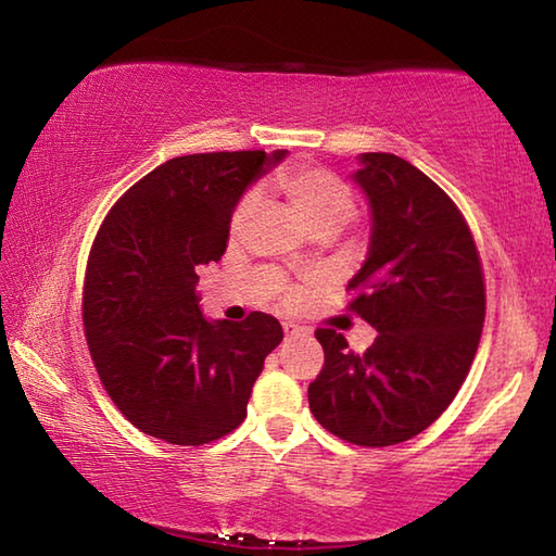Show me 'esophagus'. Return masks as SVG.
I'll list each match as a JSON object with an SVG mask.
<instances>
[{
    "instance_id": "obj_1",
    "label": "esophagus",
    "mask_w": 556,
    "mask_h": 556,
    "mask_svg": "<svg viewBox=\"0 0 556 556\" xmlns=\"http://www.w3.org/2000/svg\"><path fill=\"white\" fill-rule=\"evenodd\" d=\"M281 328H285V336H287V338H296V336H301V333H304V328H301V326H296V324H291V321H287V324H281Z\"/></svg>"
}]
</instances>
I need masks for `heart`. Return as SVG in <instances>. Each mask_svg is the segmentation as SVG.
Masks as SVG:
<instances>
[{"label":"heart","mask_w":556,"mask_h":556,"mask_svg":"<svg viewBox=\"0 0 556 556\" xmlns=\"http://www.w3.org/2000/svg\"><path fill=\"white\" fill-rule=\"evenodd\" d=\"M277 188L308 232H338L355 215V195L351 186L326 168H287L277 176ZM255 205L257 191H248L235 203L230 235H238L244 228ZM287 299L296 301L299 296L289 294Z\"/></svg>","instance_id":"obj_1"}]
</instances>
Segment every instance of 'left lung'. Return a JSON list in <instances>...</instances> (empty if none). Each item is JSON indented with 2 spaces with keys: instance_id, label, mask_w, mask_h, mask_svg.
I'll return each instance as SVG.
<instances>
[{
  "instance_id": "1",
  "label": "left lung",
  "mask_w": 556,
  "mask_h": 556,
  "mask_svg": "<svg viewBox=\"0 0 556 556\" xmlns=\"http://www.w3.org/2000/svg\"><path fill=\"white\" fill-rule=\"evenodd\" d=\"M353 181L370 203L363 267L348 281L351 312L378 338L355 353L318 328L324 368L308 384L318 425L357 446H392L425 431L464 384L481 341L485 285L456 203L404 159L361 154Z\"/></svg>"
}]
</instances>
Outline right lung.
<instances>
[{"mask_svg":"<svg viewBox=\"0 0 556 556\" xmlns=\"http://www.w3.org/2000/svg\"><path fill=\"white\" fill-rule=\"evenodd\" d=\"M285 156L168 159L100 225L83 287L88 348L110 400L149 437L201 446L248 417L252 384L285 331L262 312L240 324L208 321L195 271L223 257L235 203Z\"/></svg>","mask_w":556,"mask_h":556,"instance_id":"obj_1","label":"right lung"}]
</instances>
